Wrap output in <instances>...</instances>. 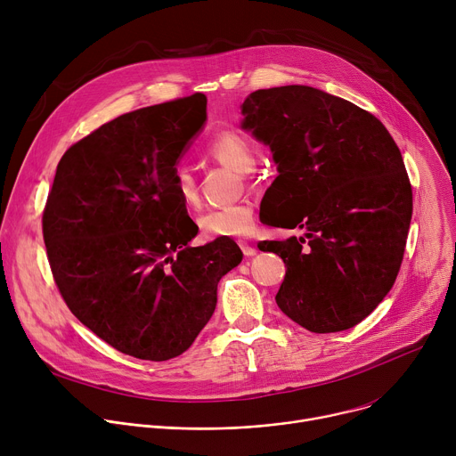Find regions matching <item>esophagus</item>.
I'll use <instances>...</instances> for the list:
<instances>
[{"mask_svg": "<svg viewBox=\"0 0 456 456\" xmlns=\"http://www.w3.org/2000/svg\"><path fill=\"white\" fill-rule=\"evenodd\" d=\"M237 244H239V248L242 249V254H244L246 257H251V256H256V254H257L256 246L251 244V242H248V240H242V239H239V240H237Z\"/></svg>", "mask_w": 456, "mask_h": 456, "instance_id": "34e87169", "label": "esophagus"}]
</instances>
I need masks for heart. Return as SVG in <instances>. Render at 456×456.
<instances>
[{
	"mask_svg": "<svg viewBox=\"0 0 456 456\" xmlns=\"http://www.w3.org/2000/svg\"><path fill=\"white\" fill-rule=\"evenodd\" d=\"M207 156L216 163L237 172L246 174L256 167L257 156L256 148L242 134L226 130L217 134L207 144ZM174 190L181 205L188 210L199 207V190L195 177L188 167H177L174 170ZM256 217L254 207L248 200H237L233 205L208 210L197 219L200 237L219 239V237H240L254 230Z\"/></svg>",
	"mask_w": 456,
	"mask_h": 456,
	"instance_id": "b5f03b06",
	"label": "heart"
}]
</instances>
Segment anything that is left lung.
I'll list each match as a JSON object with an SVG mask.
<instances>
[{"label": "left lung", "mask_w": 456, "mask_h": 456, "mask_svg": "<svg viewBox=\"0 0 456 456\" xmlns=\"http://www.w3.org/2000/svg\"><path fill=\"white\" fill-rule=\"evenodd\" d=\"M242 114L279 168L265 223L305 232L259 246L286 265L279 308L314 333L353 328L393 288L406 249L413 191L396 142L368 110L305 85L251 92Z\"/></svg>", "instance_id": "8db88e82"}]
</instances>
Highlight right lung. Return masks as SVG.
<instances>
[{
  "mask_svg": "<svg viewBox=\"0 0 456 456\" xmlns=\"http://www.w3.org/2000/svg\"><path fill=\"white\" fill-rule=\"evenodd\" d=\"M207 119L195 92L101 125L60 161L43 240L69 310L125 355L168 361L210 321L217 282L242 251L197 224L174 190L175 163Z\"/></svg>",
  "mask_w": 456,
  "mask_h": 456,
  "instance_id": "right-lung-1",
  "label": "right lung"
}]
</instances>
